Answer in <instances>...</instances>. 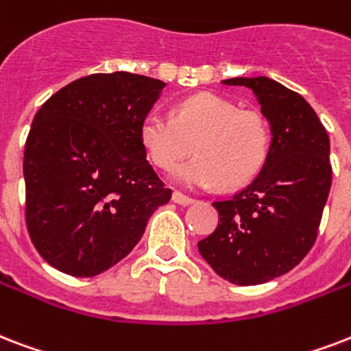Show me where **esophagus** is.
I'll return each mask as SVG.
<instances>
[{
	"mask_svg": "<svg viewBox=\"0 0 351 351\" xmlns=\"http://www.w3.org/2000/svg\"><path fill=\"white\" fill-rule=\"evenodd\" d=\"M173 202H176V204H182V206H187V204H193L195 199H191V197H187V195L180 193V191H175V193H173Z\"/></svg>",
	"mask_w": 351,
	"mask_h": 351,
	"instance_id": "34e87169",
	"label": "esophagus"
}]
</instances>
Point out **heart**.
I'll use <instances>...</instances> for the list:
<instances>
[{"label":"heart","mask_w":351,"mask_h":351,"mask_svg":"<svg viewBox=\"0 0 351 351\" xmlns=\"http://www.w3.org/2000/svg\"><path fill=\"white\" fill-rule=\"evenodd\" d=\"M141 145L156 167L173 169L191 149L197 156L173 171L187 187L224 189L247 186L263 169L271 151V128L261 114L239 110L217 95L182 101L175 117L149 112L140 127Z\"/></svg>","instance_id":"obj_1"}]
</instances>
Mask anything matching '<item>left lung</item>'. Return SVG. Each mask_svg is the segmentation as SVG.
I'll return each mask as SVG.
<instances>
[{
	"label": "left lung",
	"mask_w": 351,
	"mask_h": 351,
	"mask_svg": "<svg viewBox=\"0 0 351 351\" xmlns=\"http://www.w3.org/2000/svg\"><path fill=\"white\" fill-rule=\"evenodd\" d=\"M252 90L271 125L263 169L232 199L213 202L219 226L199 241L200 256L235 285L282 276L311 250L331 187L330 138L300 93L269 77H235Z\"/></svg>",
	"instance_id": "left-lung-1"
}]
</instances>
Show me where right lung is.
I'll use <instances>...</instances> for the list:
<instances>
[{
	"instance_id": "obj_1",
	"label": "right lung",
	"mask_w": 351,
	"mask_h": 351,
	"mask_svg": "<svg viewBox=\"0 0 351 351\" xmlns=\"http://www.w3.org/2000/svg\"><path fill=\"white\" fill-rule=\"evenodd\" d=\"M164 88L127 71L88 75L36 112L23 154L27 230L57 271L77 278L108 271L169 202L171 189L140 140Z\"/></svg>"
}]
</instances>
